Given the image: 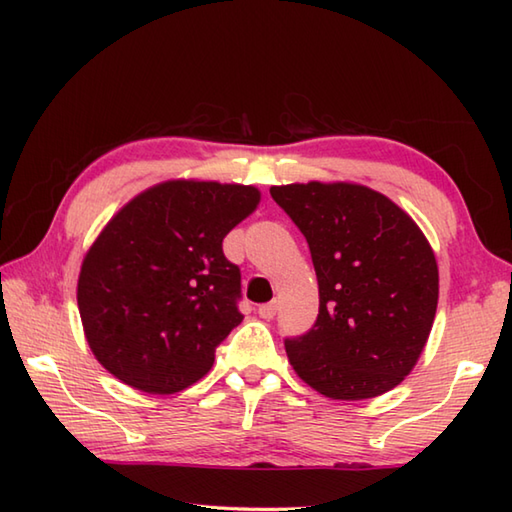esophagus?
<instances>
[{"label":"esophagus","instance_id":"34e87169","mask_svg":"<svg viewBox=\"0 0 512 512\" xmlns=\"http://www.w3.org/2000/svg\"><path fill=\"white\" fill-rule=\"evenodd\" d=\"M257 312H259V317L270 321V319L275 317V312H277V303H264V306H259Z\"/></svg>","mask_w":512,"mask_h":512}]
</instances>
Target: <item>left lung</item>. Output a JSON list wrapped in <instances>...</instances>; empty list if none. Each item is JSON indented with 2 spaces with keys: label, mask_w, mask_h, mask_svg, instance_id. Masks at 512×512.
<instances>
[{
  "label": "left lung",
  "mask_w": 512,
  "mask_h": 512,
  "mask_svg": "<svg viewBox=\"0 0 512 512\" xmlns=\"http://www.w3.org/2000/svg\"><path fill=\"white\" fill-rule=\"evenodd\" d=\"M308 239L319 317L286 339L297 376L332 400L376 398L400 385L427 345L438 262L411 215L365 184L270 187Z\"/></svg>",
  "instance_id": "left-lung-1"
}]
</instances>
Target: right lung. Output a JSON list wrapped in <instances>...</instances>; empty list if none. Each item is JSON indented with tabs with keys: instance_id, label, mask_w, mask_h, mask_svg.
Here are the masks:
<instances>
[{
	"instance_id": "right-lung-1",
	"label": "right lung",
	"mask_w": 512,
	"mask_h": 512,
	"mask_svg": "<svg viewBox=\"0 0 512 512\" xmlns=\"http://www.w3.org/2000/svg\"><path fill=\"white\" fill-rule=\"evenodd\" d=\"M259 200L250 184L167 180L105 224L83 257L76 301L107 372L156 396L209 374L215 347L244 319L242 277L222 239Z\"/></svg>"
}]
</instances>
